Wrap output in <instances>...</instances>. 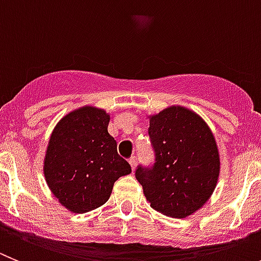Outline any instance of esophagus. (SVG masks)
I'll return each mask as SVG.
<instances>
[{
    "instance_id": "esophagus-1",
    "label": "esophagus",
    "mask_w": 261,
    "mask_h": 261,
    "mask_svg": "<svg viewBox=\"0 0 261 261\" xmlns=\"http://www.w3.org/2000/svg\"><path fill=\"white\" fill-rule=\"evenodd\" d=\"M128 164H130V165H131L133 170H135V168H136V157L135 156L131 157V159L128 160Z\"/></svg>"
}]
</instances>
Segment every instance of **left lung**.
<instances>
[{
  "label": "left lung",
  "mask_w": 261,
  "mask_h": 261,
  "mask_svg": "<svg viewBox=\"0 0 261 261\" xmlns=\"http://www.w3.org/2000/svg\"><path fill=\"white\" fill-rule=\"evenodd\" d=\"M156 152L153 168L136 169L147 201L171 218H186L210 200L220 175V154L206 122L194 110L171 105L148 116Z\"/></svg>",
  "instance_id": "8db88e82"
}]
</instances>
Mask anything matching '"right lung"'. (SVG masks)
<instances>
[{
  "label": "right lung",
  "mask_w": 261,
  "mask_h": 261,
  "mask_svg": "<svg viewBox=\"0 0 261 261\" xmlns=\"http://www.w3.org/2000/svg\"><path fill=\"white\" fill-rule=\"evenodd\" d=\"M110 114L84 105L58 121L44 157V177L61 205L72 213L96 210L109 199L114 182L131 173L108 133Z\"/></svg>",
  "instance_id": "1"
}]
</instances>
